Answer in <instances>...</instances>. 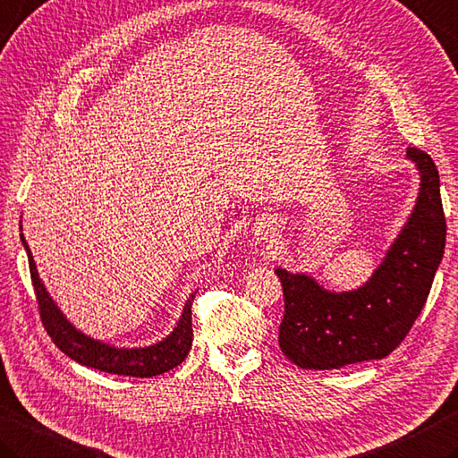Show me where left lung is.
I'll list each match as a JSON object with an SVG mask.
<instances>
[{
  "mask_svg": "<svg viewBox=\"0 0 458 458\" xmlns=\"http://www.w3.org/2000/svg\"><path fill=\"white\" fill-rule=\"evenodd\" d=\"M407 158L420 174L415 208L369 282L329 292L308 274L276 270L285 301L280 347L301 369L383 360L423 310L445 254L446 222L433 158L419 148H407Z\"/></svg>",
  "mask_w": 458,
  "mask_h": 458,
  "instance_id": "left-lung-1",
  "label": "left lung"
}]
</instances>
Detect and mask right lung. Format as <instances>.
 I'll list each match as a JSON object with an SVG mask.
<instances>
[{
  "label": "right lung",
  "mask_w": 458,
  "mask_h": 458,
  "mask_svg": "<svg viewBox=\"0 0 458 458\" xmlns=\"http://www.w3.org/2000/svg\"><path fill=\"white\" fill-rule=\"evenodd\" d=\"M21 244L30 259V272L35 295H38L39 303V316L45 329H47L49 337L53 339L63 353L71 360L93 367V369L113 373V375H129V377H155V375L166 373L181 365L188 352L192 347V300L194 293L186 300L182 316L178 319L176 327L170 334L155 345L148 347H114L109 344L97 342V339L85 335L79 331L71 321L63 316V311L53 301L49 292L39 277L38 267H35L31 250L21 234Z\"/></svg>",
  "instance_id": "right-lung-1"
}]
</instances>
